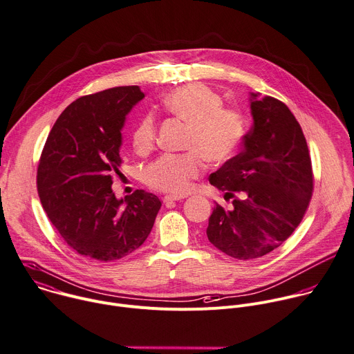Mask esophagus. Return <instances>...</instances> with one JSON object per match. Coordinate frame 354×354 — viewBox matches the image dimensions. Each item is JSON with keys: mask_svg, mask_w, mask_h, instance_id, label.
<instances>
[{"mask_svg": "<svg viewBox=\"0 0 354 354\" xmlns=\"http://www.w3.org/2000/svg\"><path fill=\"white\" fill-rule=\"evenodd\" d=\"M176 200H182V197H178V196H165V197L162 198V201H164L165 204H169V203L176 201Z\"/></svg>", "mask_w": 354, "mask_h": 354, "instance_id": "esophagus-1", "label": "esophagus"}]
</instances>
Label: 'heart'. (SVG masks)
<instances>
[{"label":"heart","mask_w":354,"mask_h":354,"mask_svg":"<svg viewBox=\"0 0 354 354\" xmlns=\"http://www.w3.org/2000/svg\"><path fill=\"white\" fill-rule=\"evenodd\" d=\"M167 113L187 125L182 154H165L153 162L145 174L146 183L158 192L183 196L193 180L208 164L227 161L242 146L248 135V120L242 111L225 106L222 97L201 83L185 84L162 98ZM157 140L154 116H142L132 132V143L139 154L150 153Z\"/></svg>","instance_id":"heart-1"}]
</instances>
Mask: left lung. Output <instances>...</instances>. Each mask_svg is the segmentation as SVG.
<instances>
[{"instance_id": "8db88e82", "label": "left lung", "mask_w": 354, "mask_h": 354, "mask_svg": "<svg viewBox=\"0 0 354 354\" xmlns=\"http://www.w3.org/2000/svg\"><path fill=\"white\" fill-rule=\"evenodd\" d=\"M254 124L243 150L209 175V183L234 197L215 204L207 238L236 260H256L278 249L301 222L314 186L301 127L282 101L252 93ZM234 194H239L236 198Z\"/></svg>"}]
</instances>
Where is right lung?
I'll return each instance as SVG.
<instances>
[{
    "instance_id": "1",
    "label": "right lung",
    "mask_w": 354,
    "mask_h": 354,
    "mask_svg": "<svg viewBox=\"0 0 354 354\" xmlns=\"http://www.w3.org/2000/svg\"><path fill=\"white\" fill-rule=\"evenodd\" d=\"M143 97L139 86H121L77 98L58 116L40 156L37 192L48 219L72 250L95 261L139 249L161 208L153 193L118 200L111 189L122 164L125 116Z\"/></svg>"
}]
</instances>
